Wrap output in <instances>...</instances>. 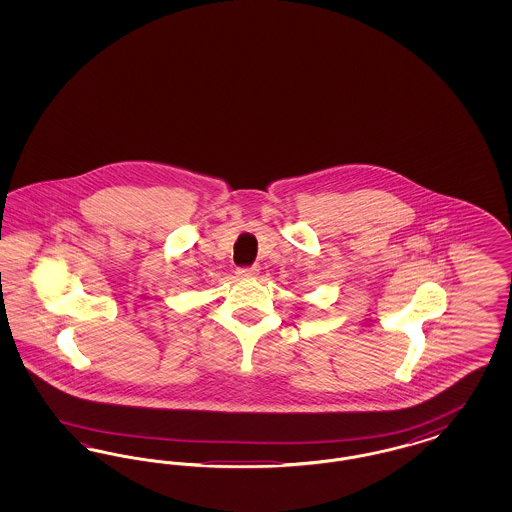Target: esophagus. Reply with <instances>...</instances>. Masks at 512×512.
<instances>
[{"label":"esophagus","instance_id":"1","mask_svg":"<svg viewBox=\"0 0 512 512\" xmlns=\"http://www.w3.org/2000/svg\"><path fill=\"white\" fill-rule=\"evenodd\" d=\"M236 274H238V278H255L257 276V268H238Z\"/></svg>","mask_w":512,"mask_h":512}]
</instances>
